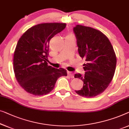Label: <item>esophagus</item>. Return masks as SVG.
<instances>
[{
	"instance_id": "34e87169",
	"label": "esophagus",
	"mask_w": 129,
	"mask_h": 129,
	"mask_svg": "<svg viewBox=\"0 0 129 129\" xmlns=\"http://www.w3.org/2000/svg\"><path fill=\"white\" fill-rule=\"evenodd\" d=\"M68 76H69V77H70V78H74L73 73L72 72H68Z\"/></svg>"
}]
</instances>
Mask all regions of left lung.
Here are the masks:
<instances>
[{
  "label": "left lung",
  "mask_w": 129,
  "mask_h": 129,
  "mask_svg": "<svg viewBox=\"0 0 129 129\" xmlns=\"http://www.w3.org/2000/svg\"><path fill=\"white\" fill-rule=\"evenodd\" d=\"M73 31L78 53L85 60L84 75H74L83 81V87L75 91L87 98L95 96L105 91L114 76L116 65L114 50L107 37L97 29L77 25Z\"/></svg>",
  "instance_id": "left-lung-1"
}]
</instances>
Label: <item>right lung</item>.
<instances>
[{"instance_id":"add662e5","label":"right lung","mask_w":129,"mask_h":129,"mask_svg":"<svg viewBox=\"0 0 129 129\" xmlns=\"http://www.w3.org/2000/svg\"><path fill=\"white\" fill-rule=\"evenodd\" d=\"M65 23H43L28 29L15 49L13 66L18 83L27 92L43 95L53 90L57 78L68 75L63 68L48 65L51 38L66 28Z\"/></svg>"}]
</instances>
